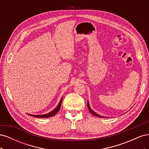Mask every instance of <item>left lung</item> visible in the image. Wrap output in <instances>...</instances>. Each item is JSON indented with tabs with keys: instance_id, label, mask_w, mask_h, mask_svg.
Segmentation results:
<instances>
[{
	"instance_id": "obj_1",
	"label": "left lung",
	"mask_w": 149,
	"mask_h": 149,
	"mask_svg": "<svg viewBox=\"0 0 149 149\" xmlns=\"http://www.w3.org/2000/svg\"><path fill=\"white\" fill-rule=\"evenodd\" d=\"M88 109H89V111L91 112V113L93 114V115H94V116H97V117H99V118H104V117H103V116H101L100 115H99V114H96V112H94L91 109V107H90V106H89V102H88Z\"/></svg>"
}]
</instances>
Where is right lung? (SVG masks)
Segmentation results:
<instances>
[{"mask_svg":"<svg viewBox=\"0 0 149 149\" xmlns=\"http://www.w3.org/2000/svg\"><path fill=\"white\" fill-rule=\"evenodd\" d=\"M62 100H63V98L61 99V100H60L59 104H58V106L55 108V109H54L53 111H52V112H49L48 114H43V115H32V114H30V115L31 116L36 117V118H50V117H52L53 116H55L57 113V112L59 111V110L60 109V107H61V102H62Z\"/></svg>","mask_w":149,"mask_h":149,"instance_id":"1","label":"right lung"}]
</instances>
